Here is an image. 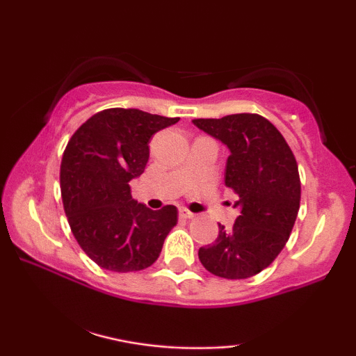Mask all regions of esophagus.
Returning a JSON list of instances; mask_svg holds the SVG:
<instances>
[{
    "instance_id": "obj_1",
    "label": "esophagus",
    "mask_w": 356,
    "mask_h": 356,
    "mask_svg": "<svg viewBox=\"0 0 356 356\" xmlns=\"http://www.w3.org/2000/svg\"><path fill=\"white\" fill-rule=\"evenodd\" d=\"M179 217L181 218H193L194 217V213L193 212H189L188 209H179Z\"/></svg>"
}]
</instances>
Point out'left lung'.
Returning <instances> with one entry per match:
<instances>
[{"label": "left lung", "mask_w": 356, "mask_h": 356, "mask_svg": "<svg viewBox=\"0 0 356 356\" xmlns=\"http://www.w3.org/2000/svg\"><path fill=\"white\" fill-rule=\"evenodd\" d=\"M193 123L230 150L225 184L240 211L230 230L218 225L216 241L199 248V261L217 277L248 279L270 266L289 241L300 209L298 165L284 136L261 115Z\"/></svg>", "instance_id": "1"}]
</instances>
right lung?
<instances>
[{"instance_id": "right-lung-1", "label": "right lung", "mask_w": 356, "mask_h": 356, "mask_svg": "<svg viewBox=\"0 0 356 356\" xmlns=\"http://www.w3.org/2000/svg\"><path fill=\"white\" fill-rule=\"evenodd\" d=\"M179 118L138 108L99 111L72 134L61 160L60 184L72 235L102 269L134 272L152 266L178 211H152L131 196L144 173L149 140Z\"/></svg>"}]
</instances>
